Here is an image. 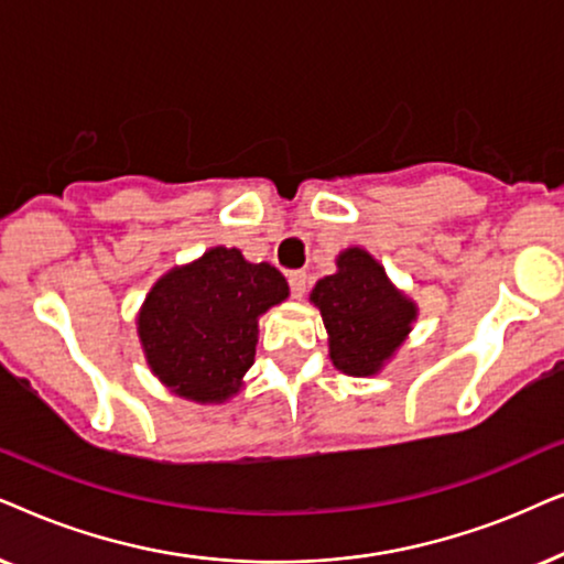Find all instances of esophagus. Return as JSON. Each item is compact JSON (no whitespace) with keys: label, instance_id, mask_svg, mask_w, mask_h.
Returning a JSON list of instances; mask_svg holds the SVG:
<instances>
[{"label":"esophagus","instance_id":"34e87169","mask_svg":"<svg viewBox=\"0 0 564 564\" xmlns=\"http://www.w3.org/2000/svg\"><path fill=\"white\" fill-rule=\"evenodd\" d=\"M306 283H310V278H306L304 270H294V273H289L291 296H294V299H302V296L306 294Z\"/></svg>","mask_w":564,"mask_h":564}]
</instances>
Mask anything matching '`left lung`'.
I'll use <instances>...</instances> for the list:
<instances>
[{"mask_svg": "<svg viewBox=\"0 0 564 564\" xmlns=\"http://www.w3.org/2000/svg\"><path fill=\"white\" fill-rule=\"evenodd\" d=\"M329 333V358L348 377L377 373L394 356L415 319V304L397 291L384 268L366 250L350 247L337 273L312 291Z\"/></svg>", "mask_w": 564, "mask_h": 564, "instance_id": "1", "label": "left lung"}]
</instances>
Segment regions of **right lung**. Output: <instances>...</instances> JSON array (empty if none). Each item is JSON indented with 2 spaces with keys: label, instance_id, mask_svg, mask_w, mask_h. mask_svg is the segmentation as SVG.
Wrapping results in <instances>:
<instances>
[{
  "label": "right lung",
  "instance_id": "obj_1",
  "mask_svg": "<svg viewBox=\"0 0 564 564\" xmlns=\"http://www.w3.org/2000/svg\"><path fill=\"white\" fill-rule=\"evenodd\" d=\"M286 296V278L268 262H247L235 247L170 270L139 317L154 377L187 400L224 402L252 366L258 317Z\"/></svg>",
  "mask_w": 564,
  "mask_h": 564
}]
</instances>
